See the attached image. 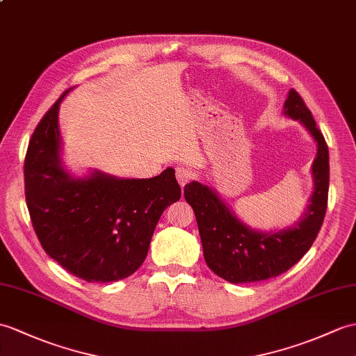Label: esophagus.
<instances>
[{
  "label": "esophagus",
  "mask_w": 356,
  "mask_h": 356,
  "mask_svg": "<svg viewBox=\"0 0 356 356\" xmlns=\"http://www.w3.org/2000/svg\"><path fill=\"white\" fill-rule=\"evenodd\" d=\"M176 177H177L179 184L184 186V185L189 184L191 180H194L197 177V175H195V170L185 167V165H180V167L176 170Z\"/></svg>",
  "instance_id": "obj_1"
}]
</instances>
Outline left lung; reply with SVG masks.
Returning a JSON list of instances; mask_svg holds the SVG:
<instances>
[{
    "instance_id": "8db88e82",
    "label": "left lung",
    "mask_w": 356,
    "mask_h": 356,
    "mask_svg": "<svg viewBox=\"0 0 356 356\" xmlns=\"http://www.w3.org/2000/svg\"><path fill=\"white\" fill-rule=\"evenodd\" d=\"M285 115L300 121L317 143L312 163L314 193L308 211L293 227L264 234L239 221L225 202L200 181L185 185V200L193 206L208 267L232 284H249L276 277L302 259L320 232L327 208L329 150L303 98L290 90Z\"/></svg>"
}]
</instances>
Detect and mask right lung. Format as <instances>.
Segmentation results:
<instances>
[{"instance_id":"right-lung-1","label":"right lung","mask_w":356,"mask_h":356,"mask_svg":"<svg viewBox=\"0 0 356 356\" xmlns=\"http://www.w3.org/2000/svg\"><path fill=\"white\" fill-rule=\"evenodd\" d=\"M65 90L39 121L24 161L31 225L49 258L86 282H115L140 267L162 212L180 198L175 170L152 179L95 171L74 179L60 161L57 113Z\"/></svg>"}]
</instances>
